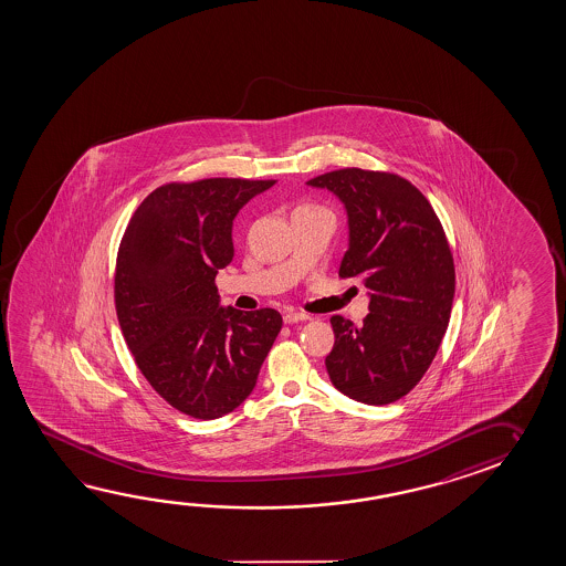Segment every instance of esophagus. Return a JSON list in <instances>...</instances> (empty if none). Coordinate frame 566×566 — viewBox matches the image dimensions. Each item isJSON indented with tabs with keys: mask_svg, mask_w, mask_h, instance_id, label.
<instances>
[{
	"mask_svg": "<svg viewBox=\"0 0 566 566\" xmlns=\"http://www.w3.org/2000/svg\"><path fill=\"white\" fill-rule=\"evenodd\" d=\"M311 316L307 315V313H297V311H289V313H285V316H283V321L287 323V325H293V323H301V321H308Z\"/></svg>",
	"mask_w": 566,
	"mask_h": 566,
	"instance_id": "1",
	"label": "esophagus"
}]
</instances>
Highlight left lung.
Masks as SVG:
<instances>
[{"label": "left lung", "mask_w": 566, "mask_h": 566, "mask_svg": "<svg viewBox=\"0 0 566 566\" xmlns=\"http://www.w3.org/2000/svg\"><path fill=\"white\" fill-rule=\"evenodd\" d=\"M308 186L345 203L348 250L338 275L370 291L363 325L331 316L335 346L326 373L356 402H396L422 380L450 323L455 268L430 201L390 172L343 168Z\"/></svg>", "instance_id": "1"}]
</instances>
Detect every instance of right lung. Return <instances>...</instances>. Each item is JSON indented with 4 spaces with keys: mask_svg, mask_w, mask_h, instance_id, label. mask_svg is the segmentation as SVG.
I'll use <instances>...</instances> for the list:
<instances>
[{
    "mask_svg": "<svg viewBox=\"0 0 566 566\" xmlns=\"http://www.w3.org/2000/svg\"><path fill=\"white\" fill-rule=\"evenodd\" d=\"M273 184H164L120 240L115 307L126 345L154 390L198 420L233 412L250 396L283 325L275 308L220 307L216 287L218 269L233 259V218Z\"/></svg>",
    "mask_w": 566,
    "mask_h": 566,
    "instance_id": "obj_1",
    "label": "right lung"
}]
</instances>
